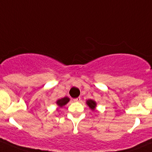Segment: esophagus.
<instances>
[{"label":"esophagus","mask_w":152,"mask_h":152,"mask_svg":"<svg viewBox=\"0 0 152 152\" xmlns=\"http://www.w3.org/2000/svg\"><path fill=\"white\" fill-rule=\"evenodd\" d=\"M81 100V98L80 97H78V98H76V99H73V101H74V102H79V101Z\"/></svg>","instance_id":"1"}]
</instances>
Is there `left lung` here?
<instances>
[{
	"label": "left lung",
	"mask_w": 152,
	"mask_h": 152,
	"mask_svg": "<svg viewBox=\"0 0 152 152\" xmlns=\"http://www.w3.org/2000/svg\"><path fill=\"white\" fill-rule=\"evenodd\" d=\"M87 105L90 107V108H91L92 110H94V108L96 107V102H95L94 101L91 100V99H90V100L87 101Z\"/></svg>",
	"instance_id": "1"
}]
</instances>
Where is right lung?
Returning a JSON list of instances; mask_svg holds the SVG:
<instances>
[{"label":"right lung","mask_w":152,"mask_h":152,"mask_svg":"<svg viewBox=\"0 0 152 152\" xmlns=\"http://www.w3.org/2000/svg\"><path fill=\"white\" fill-rule=\"evenodd\" d=\"M69 102V99L67 97H65L63 99H59V100L56 102V104H57L59 107H63L64 105H65L67 102Z\"/></svg>","instance_id":"add662e5"}]
</instances>
